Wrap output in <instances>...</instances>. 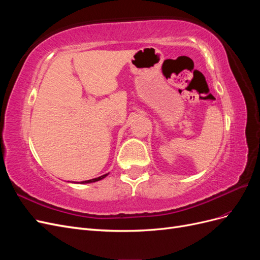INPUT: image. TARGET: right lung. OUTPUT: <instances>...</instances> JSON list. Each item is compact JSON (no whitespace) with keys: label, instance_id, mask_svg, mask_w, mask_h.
Segmentation results:
<instances>
[{"label":"right lung","instance_id":"right-lung-1","mask_svg":"<svg viewBox=\"0 0 260 260\" xmlns=\"http://www.w3.org/2000/svg\"><path fill=\"white\" fill-rule=\"evenodd\" d=\"M107 176H108V174H105V175L101 176V177H99V178H94V179H91V180L81 181L80 184H86V183H93V182H96V181H100V180H102V179H104V178H105V177H107ZM78 183H79V182H78Z\"/></svg>","mask_w":260,"mask_h":260}]
</instances>
